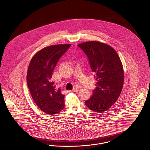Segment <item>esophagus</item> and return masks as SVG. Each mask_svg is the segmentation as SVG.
Returning a JSON list of instances; mask_svg holds the SVG:
<instances>
[{"label": "esophagus", "instance_id": "34e87169", "mask_svg": "<svg viewBox=\"0 0 150 150\" xmlns=\"http://www.w3.org/2000/svg\"><path fill=\"white\" fill-rule=\"evenodd\" d=\"M79 91V89L78 88H74L72 89V91L74 92H78Z\"/></svg>", "mask_w": 150, "mask_h": 150}]
</instances>
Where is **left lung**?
Returning <instances> with one entry per match:
<instances>
[{"instance_id": "8db88e82", "label": "left lung", "mask_w": 150, "mask_h": 150, "mask_svg": "<svg viewBox=\"0 0 150 150\" xmlns=\"http://www.w3.org/2000/svg\"><path fill=\"white\" fill-rule=\"evenodd\" d=\"M88 57L97 80L92 97L85 102L91 110L102 113L109 109L118 99L124 84L121 60L111 46L97 41L78 45Z\"/></svg>"}]
</instances>
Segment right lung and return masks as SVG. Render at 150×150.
<instances>
[{
  "instance_id": "add662e5",
  "label": "right lung",
  "mask_w": 150,
  "mask_h": 150,
  "mask_svg": "<svg viewBox=\"0 0 150 150\" xmlns=\"http://www.w3.org/2000/svg\"><path fill=\"white\" fill-rule=\"evenodd\" d=\"M71 44L54 45L39 51L32 58L27 74V83L31 97L43 112L59 113L64 107V96L51 81L53 72L60 58Z\"/></svg>"
}]
</instances>
